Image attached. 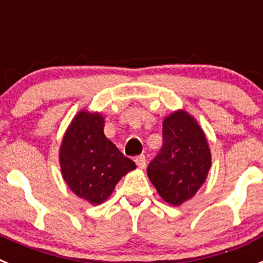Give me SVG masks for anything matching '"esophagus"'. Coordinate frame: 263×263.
<instances>
[{
  "label": "esophagus",
  "instance_id": "1",
  "mask_svg": "<svg viewBox=\"0 0 263 263\" xmlns=\"http://www.w3.org/2000/svg\"><path fill=\"white\" fill-rule=\"evenodd\" d=\"M134 160H136L137 166H138L139 168H145V167H146V157H145V155H138V157H137Z\"/></svg>",
  "mask_w": 263,
  "mask_h": 263
}]
</instances>
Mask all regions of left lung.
<instances>
[{"label": "left lung", "instance_id": "8db88e82", "mask_svg": "<svg viewBox=\"0 0 263 263\" xmlns=\"http://www.w3.org/2000/svg\"><path fill=\"white\" fill-rule=\"evenodd\" d=\"M205 134L194 117L176 110L163 121V145L147 167L150 182L171 205L195 196L211 168Z\"/></svg>", "mask_w": 263, "mask_h": 263}]
</instances>
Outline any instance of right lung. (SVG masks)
Returning a JSON list of instances; mask_svg holds the SVG:
<instances>
[{
  "label": "right lung",
  "mask_w": 263,
  "mask_h": 263,
  "mask_svg": "<svg viewBox=\"0 0 263 263\" xmlns=\"http://www.w3.org/2000/svg\"><path fill=\"white\" fill-rule=\"evenodd\" d=\"M60 170L72 192L90 204H101L111 195L120 179L136 168L104 134L100 113L79 111L63 137Z\"/></svg>",
  "instance_id": "add662e5"
}]
</instances>
